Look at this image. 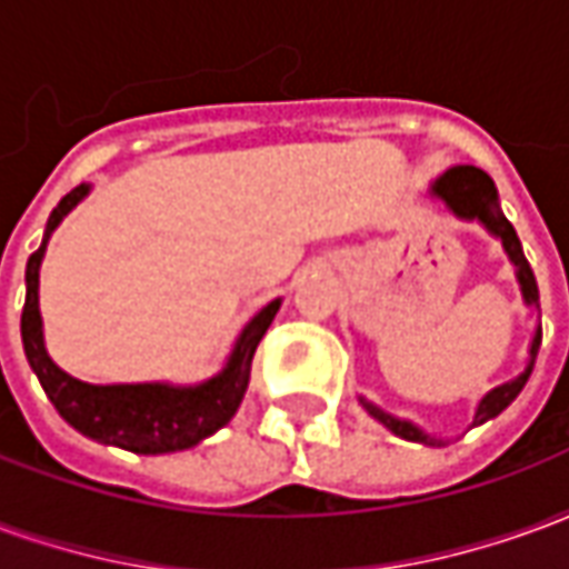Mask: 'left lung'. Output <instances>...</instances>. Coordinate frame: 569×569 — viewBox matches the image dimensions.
Listing matches in <instances>:
<instances>
[{"label": "left lung", "mask_w": 569, "mask_h": 569, "mask_svg": "<svg viewBox=\"0 0 569 569\" xmlns=\"http://www.w3.org/2000/svg\"><path fill=\"white\" fill-rule=\"evenodd\" d=\"M429 198L441 200L448 210L457 216V219H463V222H478L490 237H497L502 243V252L509 256L515 268V280L521 286V298H525L527 308H539V289H537V277L530 271V264L525 259V249H521V240L515 234L512 222L502 216L500 210V194H497V186H493V179H490L485 170H478V167H451V170H445V173L429 186ZM539 341H542V326H537V332L530 338V347H527V366L525 371H518L512 381L500 383V387H493L488 393L478 399L476 415H472V423L469 427H481V423H488L493 420L500 411L512 406L518 393L525 390L527 378H530V371H533V362H537L539 353ZM359 406L369 411L371 418L383 423V427L390 429L393 436L406 441H420V445H429V448H441V445H448V439H441V436H429L427 429H420L415 420L406 418H396L390 411H383L381 406H375L369 402L366 396H359Z\"/></svg>", "instance_id": "1"}]
</instances>
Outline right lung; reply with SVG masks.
Segmentation results:
<instances>
[{
	"mask_svg": "<svg viewBox=\"0 0 569 569\" xmlns=\"http://www.w3.org/2000/svg\"><path fill=\"white\" fill-rule=\"evenodd\" d=\"M88 194H91V186L81 182L57 203L44 224L42 247L27 261V305L20 313V338H23L27 362L36 371L51 406L60 411V418L72 429H79L81 436L133 453L188 451L203 439H210L212 432H219L237 415L249 387L256 347L277 317L283 298H273L259 313L249 317L247 326L234 338V347L224 359V366L207 381L88 383L72 378L57 366L44 347L39 271H42L44 249H48V240L57 231V224L63 222Z\"/></svg>",
	"mask_w": 569,
	"mask_h": 569,
	"instance_id": "obj_1",
	"label": "right lung"
}]
</instances>
